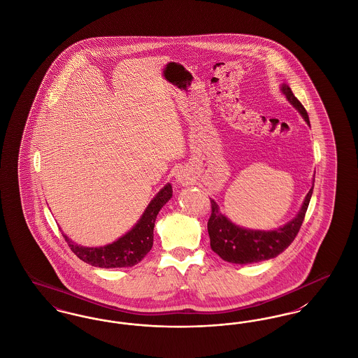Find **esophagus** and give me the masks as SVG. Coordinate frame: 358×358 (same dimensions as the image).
I'll use <instances>...</instances> for the list:
<instances>
[{"label":"esophagus","mask_w":358,"mask_h":358,"mask_svg":"<svg viewBox=\"0 0 358 358\" xmlns=\"http://www.w3.org/2000/svg\"><path fill=\"white\" fill-rule=\"evenodd\" d=\"M180 180H181V178H180Z\"/></svg>","instance_id":"34e87169"}]
</instances>
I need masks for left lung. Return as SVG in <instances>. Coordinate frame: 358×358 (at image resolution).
I'll list each match as a JSON object with an SVG mask.
<instances>
[{"label":"left lung","instance_id":"obj_1","mask_svg":"<svg viewBox=\"0 0 358 358\" xmlns=\"http://www.w3.org/2000/svg\"><path fill=\"white\" fill-rule=\"evenodd\" d=\"M282 92L289 102L301 113L310 124L306 108L292 94L289 85H282ZM314 187V184H313ZM313 187L308 190L305 203L298 216L287 222L285 227L275 231H251L244 229L229 222L220 213L217 204L210 200L212 213L208 220V234L210 238V248L222 257V260L236 264H250L262 260H268L282 254L296 238L302 222L306 216L307 206L310 203Z\"/></svg>","mask_w":358,"mask_h":358}]
</instances>
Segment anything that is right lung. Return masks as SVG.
I'll return each mask as SVG.
<instances>
[{
  "label": "right lung",
  "instance_id": "obj_1",
  "mask_svg": "<svg viewBox=\"0 0 358 358\" xmlns=\"http://www.w3.org/2000/svg\"><path fill=\"white\" fill-rule=\"evenodd\" d=\"M171 194L173 189L171 184L162 187L150 201L145 213L142 215L139 222H136V227L113 244L99 248H87L75 244L66 235L63 236L66 238L71 251L91 266L102 268L133 267L152 250L154 222L159 209L171 200Z\"/></svg>",
  "mask_w": 358,
  "mask_h": 358
}]
</instances>
